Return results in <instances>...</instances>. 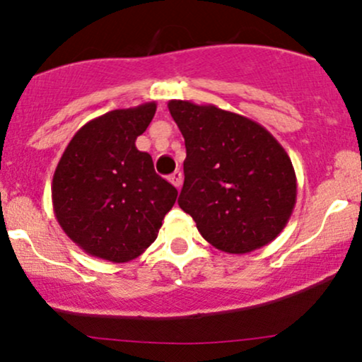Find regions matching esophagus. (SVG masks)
Segmentation results:
<instances>
[{
    "label": "esophagus",
    "instance_id": "obj_1",
    "mask_svg": "<svg viewBox=\"0 0 362 362\" xmlns=\"http://www.w3.org/2000/svg\"><path fill=\"white\" fill-rule=\"evenodd\" d=\"M168 180H170V182H172V184H173V185H175V187H177V189H180V187H182V182H184V177H182V173H180V172H178V170H177V172H173V173H172V175H170V177H168Z\"/></svg>",
    "mask_w": 362,
    "mask_h": 362
}]
</instances>
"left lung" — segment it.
<instances>
[{
    "instance_id": "left-lung-1",
    "label": "left lung",
    "mask_w": 362,
    "mask_h": 362,
    "mask_svg": "<svg viewBox=\"0 0 362 362\" xmlns=\"http://www.w3.org/2000/svg\"><path fill=\"white\" fill-rule=\"evenodd\" d=\"M168 110L185 139L178 206L218 250L248 253L271 243L296 204L291 158L255 120L189 100Z\"/></svg>"
}]
</instances>
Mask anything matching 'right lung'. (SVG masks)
<instances>
[{
  "label": "right lung",
  "instance_id": "1",
  "mask_svg": "<svg viewBox=\"0 0 362 362\" xmlns=\"http://www.w3.org/2000/svg\"><path fill=\"white\" fill-rule=\"evenodd\" d=\"M156 103L107 112L83 126L62 153L52 177L57 223L83 252L124 264L156 240L177 189L155 172L138 136Z\"/></svg>",
  "mask_w": 362,
  "mask_h": 362
}]
</instances>
